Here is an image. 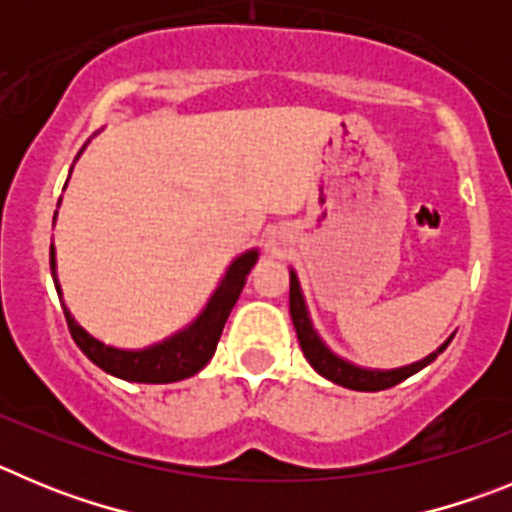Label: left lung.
<instances>
[{
    "label": "left lung",
    "mask_w": 512,
    "mask_h": 512,
    "mask_svg": "<svg viewBox=\"0 0 512 512\" xmlns=\"http://www.w3.org/2000/svg\"><path fill=\"white\" fill-rule=\"evenodd\" d=\"M289 315H292V323H295L297 338H300L302 354L310 361V366L320 377L330 379V382L341 384V387H348V390H359V392H379V390H390L395 384L405 382L408 377H413L415 372H420L423 366L431 364L443 348L449 346L451 338L443 343L438 351H433L431 356H425L423 361H415L410 366H402V369H390V372H379V369H361V366L348 364L346 359L336 356L320 341V336L315 333L310 323V315H307L305 297H302L300 282H297L295 271H289Z\"/></svg>",
    "instance_id": "8db88e82"
}]
</instances>
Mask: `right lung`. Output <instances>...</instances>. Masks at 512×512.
Segmentation results:
<instances>
[{"mask_svg":"<svg viewBox=\"0 0 512 512\" xmlns=\"http://www.w3.org/2000/svg\"><path fill=\"white\" fill-rule=\"evenodd\" d=\"M259 259V251H246L241 253L233 264L225 271L223 282L215 289V295L210 297L205 310L197 315L192 325H187L184 330H179L176 336L166 338V341L156 343V346L140 348V351H125V348L104 346L102 341H97L94 336H89L87 330L81 328L74 320L66 307H63V315H66V323H69L71 338L76 341V346L84 351L89 361L104 369L112 377H120L125 382H143V384H169L179 382V379H187L192 374H197L207 361L215 354L217 341H220V333L225 328V320H228L230 310L241 297V289L246 284L248 271L253 269ZM51 274L53 282H56V292L61 295V287H58L56 279V251L51 246Z\"/></svg>","mask_w":512,"mask_h":512,"instance_id":"1","label":"right lung"}]
</instances>
